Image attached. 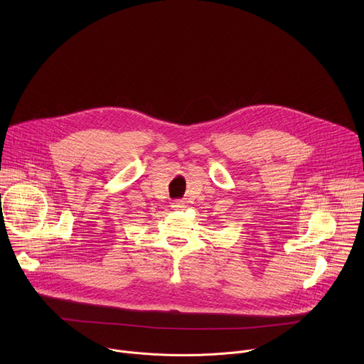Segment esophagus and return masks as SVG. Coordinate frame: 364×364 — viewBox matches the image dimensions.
<instances>
[{
  "instance_id": "obj_1",
  "label": "esophagus",
  "mask_w": 364,
  "mask_h": 364,
  "mask_svg": "<svg viewBox=\"0 0 364 364\" xmlns=\"http://www.w3.org/2000/svg\"><path fill=\"white\" fill-rule=\"evenodd\" d=\"M171 207H173L174 210H181V209H184V207H186V203L181 201V200H176V201L171 203Z\"/></svg>"
}]
</instances>
